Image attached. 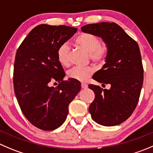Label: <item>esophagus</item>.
<instances>
[{
    "mask_svg": "<svg viewBox=\"0 0 153 153\" xmlns=\"http://www.w3.org/2000/svg\"><path fill=\"white\" fill-rule=\"evenodd\" d=\"M81 87H82V88H84V89H85V88H88V85L82 82V83H81Z\"/></svg>",
    "mask_w": 153,
    "mask_h": 153,
    "instance_id": "1",
    "label": "esophagus"
}]
</instances>
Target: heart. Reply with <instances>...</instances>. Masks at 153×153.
Here are the masks:
<instances>
[{"label":"heart","mask_w":153,"mask_h":153,"mask_svg":"<svg viewBox=\"0 0 153 153\" xmlns=\"http://www.w3.org/2000/svg\"><path fill=\"white\" fill-rule=\"evenodd\" d=\"M74 43L79 47L89 53V58L94 63H102L107 56V48L101 45L99 37L91 33H82L76 36ZM57 59L59 63L64 67L70 65V48L67 43H63L57 50ZM94 73L93 68H74L68 71L69 78L78 81H85Z\"/></svg>","instance_id":"heart-1"}]
</instances>
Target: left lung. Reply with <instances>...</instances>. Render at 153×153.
<instances>
[{"label":"left lung","instance_id":"8db88e82","mask_svg":"<svg viewBox=\"0 0 153 153\" xmlns=\"http://www.w3.org/2000/svg\"><path fill=\"white\" fill-rule=\"evenodd\" d=\"M81 30L101 37L107 48L105 64L92 78L102 86L110 84V88L88 85L95 95L89 113L93 120L101 126H118L130 117L139 101L143 82L139 46L114 22L86 25Z\"/></svg>","mask_w":153,"mask_h":153}]
</instances>
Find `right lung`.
Returning a JSON list of instances; mask_svg holds the SVG:
<instances>
[{"mask_svg": "<svg viewBox=\"0 0 153 153\" xmlns=\"http://www.w3.org/2000/svg\"><path fill=\"white\" fill-rule=\"evenodd\" d=\"M76 30L69 26L39 25L16 54V97L26 119L41 130H55L65 123L68 106L81 89L78 80H63L65 73L57 59L59 46ZM52 81L59 82L56 88L50 85Z\"/></svg>", "mask_w": 153, "mask_h": 153, "instance_id": "obj_1", "label": "right lung"}]
</instances>
